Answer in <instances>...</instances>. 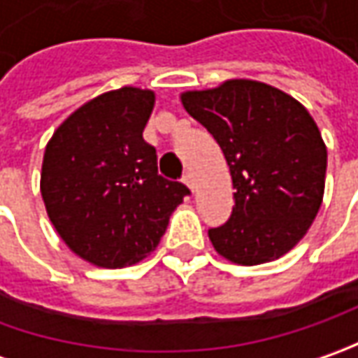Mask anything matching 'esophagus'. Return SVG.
Instances as JSON below:
<instances>
[{"instance_id": "obj_1", "label": "esophagus", "mask_w": 358, "mask_h": 358, "mask_svg": "<svg viewBox=\"0 0 358 358\" xmlns=\"http://www.w3.org/2000/svg\"><path fill=\"white\" fill-rule=\"evenodd\" d=\"M183 181H185V185L191 189V191H195L197 189V183H195V177L191 175V173H187L185 177H183Z\"/></svg>"}]
</instances>
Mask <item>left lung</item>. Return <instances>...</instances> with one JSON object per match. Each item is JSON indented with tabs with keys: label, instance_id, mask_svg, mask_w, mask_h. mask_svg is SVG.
<instances>
[{
	"label": "left lung",
	"instance_id": "1",
	"mask_svg": "<svg viewBox=\"0 0 358 358\" xmlns=\"http://www.w3.org/2000/svg\"><path fill=\"white\" fill-rule=\"evenodd\" d=\"M179 97L219 143L235 189L229 221L209 229L215 251L245 267L289 253L324 195L327 145L305 105L253 79H227Z\"/></svg>",
	"mask_w": 358,
	"mask_h": 358
}]
</instances>
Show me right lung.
Here are the masks:
<instances>
[{"label": "right lung", "mask_w": 358, "mask_h": 358, "mask_svg": "<svg viewBox=\"0 0 358 358\" xmlns=\"http://www.w3.org/2000/svg\"><path fill=\"white\" fill-rule=\"evenodd\" d=\"M153 107L155 91H105L77 107L45 145L39 189L49 221L95 267L143 261L189 193L159 175L155 149L143 141Z\"/></svg>", "instance_id": "right-lung-1"}]
</instances>
